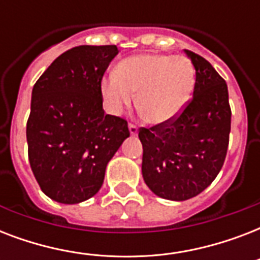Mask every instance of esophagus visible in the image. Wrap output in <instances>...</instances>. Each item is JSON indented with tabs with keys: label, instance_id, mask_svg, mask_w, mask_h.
I'll use <instances>...</instances> for the list:
<instances>
[{
	"label": "esophagus",
	"instance_id": "34e87169",
	"mask_svg": "<svg viewBox=\"0 0 260 260\" xmlns=\"http://www.w3.org/2000/svg\"><path fill=\"white\" fill-rule=\"evenodd\" d=\"M128 128H129V134L132 135V136L138 135V126L135 125V124H129V125H128Z\"/></svg>",
	"mask_w": 260,
	"mask_h": 260
}]
</instances>
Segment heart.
Wrapping results in <instances>:
<instances>
[{
	"label": "heart",
	"instance_id": "1",
	"mask_svg": "<svg viewBox=\"0 0 260 260\" xmlns=\"http://www.w3.org/2000/svg\"><path fill=\"white\" fill-rule=\"evenodd\" d=\"M196 81L189 59L159 54H140L122 59L114 74L104 77L101 94L108 109L120 113L136 95L139 112L151 125H165L187 105Z\"/></svg>",
	"mask_w": 260,
	"mask_h": 260
}]
</instances>
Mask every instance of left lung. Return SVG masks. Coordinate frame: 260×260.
Returning a JSON list of instances; mask_svg holds the SVG:
<instances>
[{
  "label": "left lung",
  "mask_w": 260,
  "mask_h": 260,
  "mask_svg": "<svg viewBox=\"0 0 260 260\" xmlns=\"http://www.w3.org/2000/svg\"><path fill=\"white\" fill-rule=\"evenodd\" d=\"M196 69L193 98L165 125L140 128L142 174L158 197L185 201L214 181L228 150L231 108L228 87L208 60L185 50Z\"/></svg>",
  "instance_id": "left-lung-1"
}]
</instances>
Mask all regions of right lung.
<instances>
[{"mask_svg":"<svg viewBox=\"0 0 260 260\" xmlns=\"http://www.w3.org/2000/svg\"><path fill=\"white\" fill-rule=\"evenodd\" d=\"M116 46H79L55 59L35 83L26 143L47 197L79 204L101 189L108 163L126 138L124 118L105 114L101 81Z\"/></svg>","mask_w":260,"mask_h":260,"instance_id":"right-lung-1","label":"right lung"}]
</instances>
